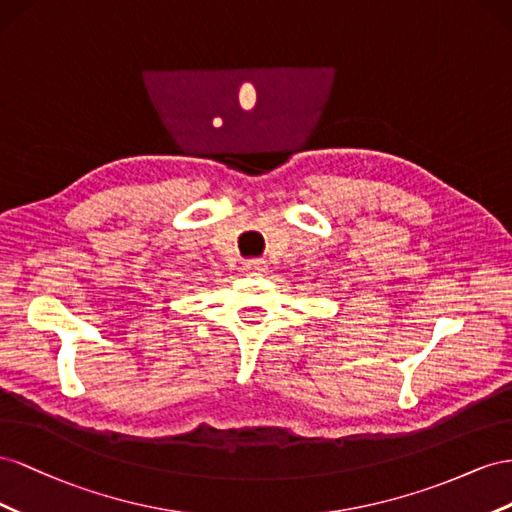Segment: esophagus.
<instances>
[{
  "label": "esophagus",
  "instance_id": "obj_1",
  "mask_svg": "<svg viewBox=\"0 0 512 512\" xmlns=\"http://www.w3.org/2000/svg\"><path fill=\"white\" fill-rule=\"evenodd\" d=\"M266 270H268L266 261H261V259H251L244 264V274H248V276H261V274H266Z\"/></svg>",
  "mask_w": 512,
  "mask_h": 512
}]
</instances>
